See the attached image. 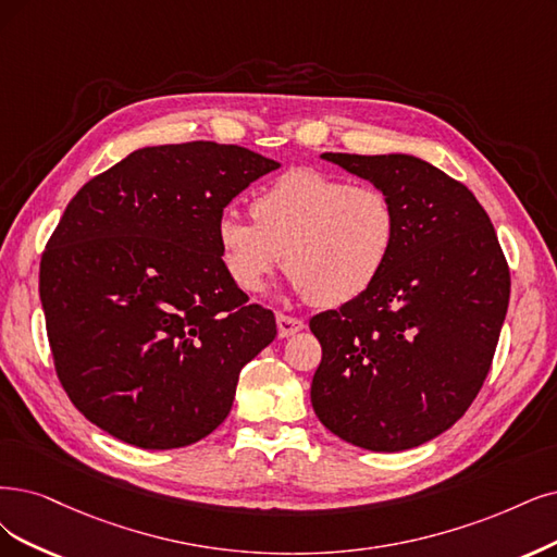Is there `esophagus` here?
Listing matches in <instances>:
<instances>
[{"label":"esophagus","mask_w":557,"mask_h":557,"mask_svg":"<svg viewBox=\"0 0 557 557\" xmlns=\"http://www.w3.org/2000/svg\"><path fill=\"white\" fill-rule=\"evenodd\" d=\"M275 321H277L280 337H292V335L300 333L302 327H305L302 319H296V317H289V314H277Z\"/></svg>","instance_id":"esophagus-1"}]
</instances>
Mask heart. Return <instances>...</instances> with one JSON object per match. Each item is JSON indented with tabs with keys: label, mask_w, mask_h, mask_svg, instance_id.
Returning <instances> with one entry per match:
<instances>
[{
	"label": "heart",
	"mask_w": 557,
	"mask_h": 557,
	"mask_svg": "<svg viewBox=\"0 0 557 557\" xmlns=\"http://www.w3.org/2000/svg\"><path fill=\"white\" fill-rule=\"evenodd\" d=\"M250 213L252 222L224 213L215 230L224 271L247 294L284 263L300 296L346 305L379 282L399 238L387 193L312 168L268 183L252 197Z\"/></svg>",
	"instance_id": "1"
}]
</instances>
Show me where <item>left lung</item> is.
<instances>
[{
  "label": "left lung",
  "instance_id": "8db88e82",
  "mask_svg": "<svg viewBox=\"0 0 557 557\" xmlns=\"http://www.w3.org/2000/svg\"><path fill=\"white\" fill-rule=\"evenodd\" d=\"M395 201L399 238L379 282L310 331L321 342L312 406L342 441L401 451L475 401L509 305L496 230L463 183L420 158L323 153Z\"/></svg>",
  "mask_w": 557,
  "mask_h": 557
}]
</instances>
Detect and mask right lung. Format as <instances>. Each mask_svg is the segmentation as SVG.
Listing matches in <instances>:
<instances>
[{
	"instance_id": "1",
	"label": "right lung",
	"mask_w": 557,
	"mask_h": 557,
	"mask_svg": "<svg viewBox=\"0 0 557 557\" xmlns=\"http://www.w3.org/2000/svg\"><path fill=\"white\" fill-rule=\"evenodd\" d=\"M280 164L234 144L147 147L69 201L40 257L54 372L110 436L174 449L230 416L243 364L277 335L226 275L224 206Z\"/></svg>"
}]
</instances>
